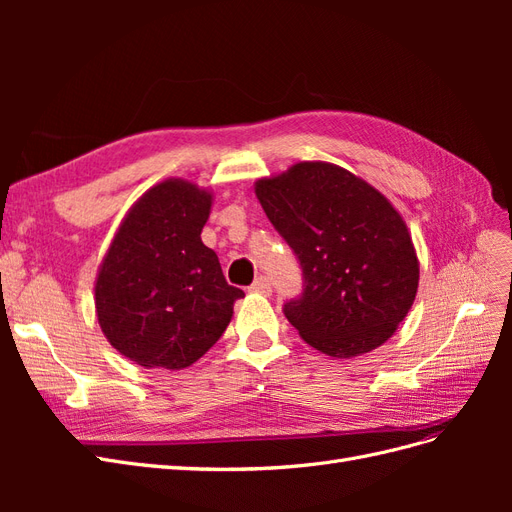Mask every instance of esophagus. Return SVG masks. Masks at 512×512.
Returning a JSON list of instances; mask_svg holds the SVG:
<instances>
[{"label": "esophagus", "mask_w": 512, "mask_h": 512, "mask_svg": "<svg viewBox=\"0 0 512 512\" xmlns=\"http://www.w3.org/2000/svg\"><path fill=\"white\" fill-rule=\"evenodd\" d=\"M250 290H252V292H258V294H271V282H269V277H267V275L256 277L254 284L250 286Z\"/></svg>", "instance_id": "1"}]
</instances>
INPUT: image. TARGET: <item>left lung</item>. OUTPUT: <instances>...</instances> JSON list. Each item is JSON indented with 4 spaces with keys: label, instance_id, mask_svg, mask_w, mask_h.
I'll use <instances>...</instances> for the list:
<instances>
[{
    "label": "left lung",
    "instance_id": "left-lung-1",
    "mask_svg": "<svg viewBox=\"0 0 512 512\" xmlns=\"http://www.w3.org/2000/svg\"><path fill=\"white\" fill-rule=\"evenodd\" d=\"M256 196L301 267L284 316L309 346L350 359L382 346L418 288L410 232L378 190L327 162L260 179Z\"/></svg>",
    "mask_w": 512,
    "mask_h": 512
}]
</instances>
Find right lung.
<instances>
[{"mask_svg": "<svg viewBox=\"0 0 512 512\" xmlns=\"http://www.w3.org/2000/svg\"><path fill=\"white\" fill-rule=\"evenodd\" d=\"M211 194L170 179L151 188L115 235L96 282L98 322L141 367L183 369L226 331L232 305L218 254L200 241Z\"/></svg>", "mask_w": 512, "mask_h": 512, "instance_id": "1", "label": "right lung"}]
</instances>
